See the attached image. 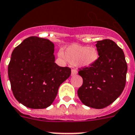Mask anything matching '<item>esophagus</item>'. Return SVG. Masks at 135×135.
<instances>
[{"instance_id":"esophagus-1","label":"esophagus","mask_w":135,"mask_h":135,"mask_svg":"<svg viewBox=\"0 0 135 135\" xmlns=\"http://www.w3.org/2000/svg\"><path fill=\"white\" fill-rule=\"evenodd\" d=\"M78 74V71L76 69H72L71 70V75H75Z\"/></svg>"}]
</instances>
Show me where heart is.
Masks as SVG:
<instances>
[{
	"label": "heart",
	"instance_id": "heart-1",
	"mask_svg": "<svg viewBox=\"0 0 135 135\" xmlns=\"http://www.w3.org/2000/svg\"><path fill=\"white\" fill-rule=\"evenodd\" d=\"M60 58L64 59L72 64L80 67H88L95 63L99 57L98 51L95 47L73 45L68 46L64 53H58Z\"/></svg>",
	"mask_w": 135,
	"mask_h": 135
}]
</instances>
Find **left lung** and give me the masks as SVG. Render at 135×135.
I'll return each mask as SVG.
<instances>
[{"instance_id":"left-lung-1","label":"left lung","mask_w":135,"mask_h":135,"mask_svg":"<svg viewBox=\"0 0 135 135\" xmlns=\"http://www.w3.org/2000/svg\"><path fill=\"white\" fill-rule=\"evenodd\" d=\"M96 47L99 57L95 63L79 69L83 84L78 95L84 105L101 109L114 102L123 92L128 66L123 50L114 41H97Z\"/></svg>"}]
</instances>
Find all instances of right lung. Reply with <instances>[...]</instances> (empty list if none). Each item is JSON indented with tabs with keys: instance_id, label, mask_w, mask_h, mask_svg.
<instances>
[{
	"instance_id": "right-lung-1",
	"label": "right lung",
	"mask_w": 135,
	"mask_h": 135,
	"mask_svg": "<svg viewBox=\"0 0 135 135\" xmlns=\"http://www.w3.org/2000/svg\"><path fill=\"white\" fill-rule=\"evenodd\" d=\"M54 44L31 36L16 46L8 65L16 99L27 108L42 109L54 102L58 89L71 75V69L55 63Z\"/></svg>"
}]
</instances>
